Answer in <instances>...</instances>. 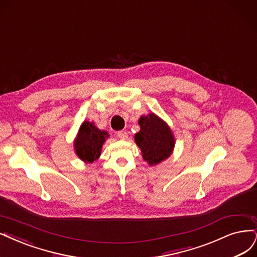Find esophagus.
Returning <instances> with one entry per match:
<instances>
[{"mask_svg": "<svg viewBox=\"0 0 257 257\" xmlns=\"http://www.w3.org/2000/svg\"><path fill=\"white\" fill-rule=\"evenodd\" d=\"M117 137L120 139V140H127L128 139V134L126 131H118L117 132Z\"/></svg>", "mask_w": 257, "mask_h": 257, "instance_id": "34e87169", "label": "esophagus"}]
</instances>
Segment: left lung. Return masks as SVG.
Segmentation results:
<instances>
[{
	"mask_svg": "<svg viewBox=\"0 0 257 257\" xmlns=\"http://www.w3.org/2000/svg\"><path fill=\"white\" fill-rule=\"evenodd\" d=\"M140 131L135 136L142 157L150 165H157L169 158L175 147V138L167 123L155 113L141 116Z\"/></svg>",
	"mask_w": 257,
	"mask_h": 257,
	"instance_id": "left-lung-1",
	"label": "left lung"
}]
</instances>
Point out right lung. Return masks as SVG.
Segmentation results:
<instances>
[{
    "mask_svg": "<svg viewBox=\"0 0 257 257\" xmlns=\"http://www.w3.org/2000/svg\"><path fill=\"white\" fill-rule=\"evenodd\" d=\"M107 138H109L108 132L99 130L94 122L83 121L74 141L76 155L83 162L93 163L99 158L101 147Z\"/></svg>",
    "mask_w": 257,
    "mask_h": 257,
    "instance_id": "obj_1",
    "label": "right lung"
}]
</instances>
